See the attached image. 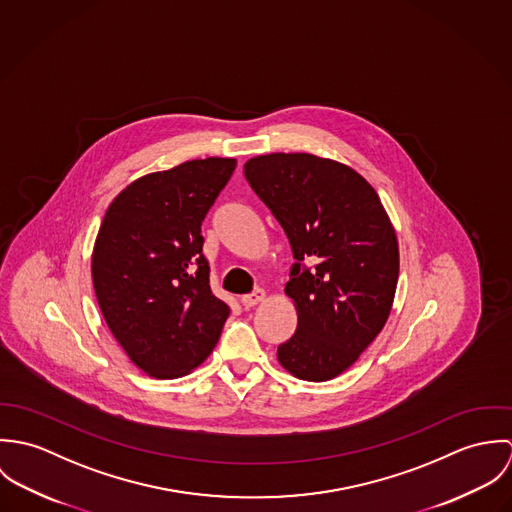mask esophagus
<instances>
[{
  "label": "esophagus",
  "instance_id": "obj_1",
  "mask_svg": "<svg viewBox=\"0 0 512 512\" xmlns=\"http://www.w3.org/2000/svg\"><path fill=\"white\" fill-rule=\"evenodd\" d=\"M264 299H266V292H264V290H254V292L244 295L240 301H242V305H244L246 309H250V307L262 303Z\"/></svg>",
  "mask_w": 512,
  "mask_h": 512
}]
</instances>
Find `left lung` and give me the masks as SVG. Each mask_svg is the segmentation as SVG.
I'll return each instance as SVG.
<instances>
[{"label":"left lung","mask_w":512,"mask_h":512,"mask_svg":"<svg viewBox=\"0 0 512 512\" xmlns=\"http://www.w3.org/2000/svg\"><path fill=\"white\" fill-rule=\"evenodd\" d=\"M244 175L297 260L286 284L297 329L278 347V361L301 380H331L390 315L400 270L394 226L365 177L339 161L268 153L248 159Z\"/></svg>","instance_id":"left-lung-1"}]
</instances>
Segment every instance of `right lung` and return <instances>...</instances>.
<instances>
[{
    "instance_id": "right-lung-1",
    "label": "right lung",
    "mask_w": 512,
    "mask_h": 512,
    "mask_svg": "<svg viewBox=\"0 0 512 512\" xmlns=\"http://www.w3.org/2000/svg\"><path fill=\"white\" fill-rule=\"evenodd\" d=\"M236 159L207 157L140 177L108 207L92 252L100 311L130 361L179 378L215 349L230 313L209 286L201 222Z\"/></svg>"
}]
</instances>
